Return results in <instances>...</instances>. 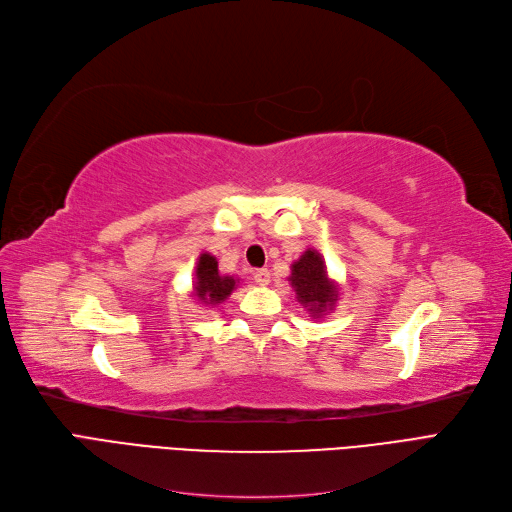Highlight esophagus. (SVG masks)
<instances>
[{"mask_svg": "<svg viewBox=\"0 0 512 512\" xmlns=\"http://www.w3.org/2000/svg\"><path fill=\"white\" fill-rule=\"evenodd\" d=\"M254 281L258 286H267L271 281V273L267 269H258V271H254Z\"/></svg>", "mask_w": 512, "mask_h": 512, "instance_id": "obj_1", "label": "esophagus"}]
</instances>
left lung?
Returning <instances> with one entry per match:
<instances>
[{"instance_id": "1", "label": "left lung", "mask_w": 512, "mask_h": 512, "mask_svg": "<svg viewBox=\"0 0 512 512\" xmlns=\"http://www.w3.org/2000/svg\"><path fill=\"white\" fill-rule=\"evenodd\" d=\"M298 303L307 307L313 320H320L330 313L339 301V288L326 273L324 258L315 250H307L292 264V275L288 277Z\"/></svg>"}]
</instances>
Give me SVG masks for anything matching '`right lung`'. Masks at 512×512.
<instances>
[{
	"instance_id": "1",
	"label": "right lung",
	"mask_w": 512,
	"mask_h": 512,
	"mask_svg": "<svg viewBox=\"0 0 512 512\" xmlns=\"http://www.w3.org/2000/svg\"><path fill=\"white\" fill-rule=\"evenodd\" d=\"M237 281L233 275H222L218 271V260L211 254H201L197 262V271H195V284H192V290H195V296L205 305H220L224 303L231 292L235 290Z\"/></svg>"
}]
</instances>
